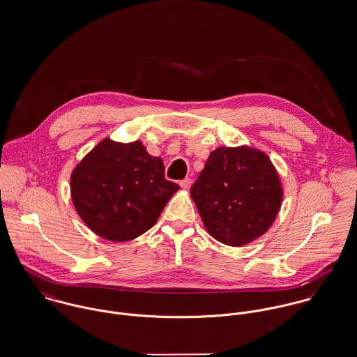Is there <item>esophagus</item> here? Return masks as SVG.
Here are the masks:
<instances>
[{
	"label": "esophagus",
	"instance_id": "1",
	"mask_svg": "<svg viewBox=\"0 0 357 357\" xmlns=\"http://www.w3.org/2000/svg\"><path fill=\"white\" fill-rule=\"evenodd\" d=\"M191 185H192V180L191 178H184V180L180 181V187L184 188V190H188Z\"/></svg>",
	"mask_w": 357,
	"mask_h": 357
}]
</instances>
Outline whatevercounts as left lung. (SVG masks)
Segmentation results:
<instances>
[{
  "mask_svg": "<svg viewBox=\"0 0 357 357\" xmlns=\"http://www.w3.org/2000/svg\"><path fill=\"white\" fill-rule=\"evenodd\" d=\"M206 230L222 244L245 245L273 225L282 187L268 157L251 147H220L191 188Z\"/></svg>",
  "mask_w": 357,
  "mask_h": 357,
  "instance_id": "obj_1",
  "label": "left lung"
}]
</instances>
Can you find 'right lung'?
Listing matches in <instances>:
<instances>
[{"mask_svg": "<svg viewBox=\"0 0 357 357\" xmlns=\"http://www.w3.org/2000/svg\"><path fill=\"white\" fill-rule=\"evenodd\" d=\"M178 188L165 178L162 160L150 155L139 140H102L70 176L77 214L98 236L117 243L153 227Z\"/></svg>", "mask_w": 357, "mask_h": 357, "instance_id": "obj_1", "label": "right lung"}]
</instances>
